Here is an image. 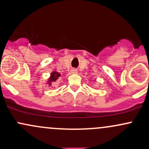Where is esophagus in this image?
Instances as JSON below:
<instances>
[{"label":"esophagus","instance_id":"obj_1","mask_svg":"<svg viewBox=\"0 0 149 149\" xmlns=\"http://www.w3.org/2000/svg\"><path fill=\"white\" fill-rule=\"evenodd\" d=\"M71 73H77V70L75 69H71Z\"/></svg>","mask_w":149,"mask_h":149}]
</instances>
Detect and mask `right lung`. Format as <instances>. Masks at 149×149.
<instances>
[{"label":"right lung","instance_id":"1","mask_svg":"<svg viewBox=\"0 0 149 149\" xmlns=\"http://www.w3.org/2000/svg\"><path fill=\"white\" fill-rule=\"evenodd\" d=\"M59 76H61V74L57 72V71H53L52 73H51L50 77L48 79V81H47V83H48L49 85H51L52 83H54L56 80L58 79Z\"/></svg>","mask_w":149,"mask_h":149}]
</instances>
